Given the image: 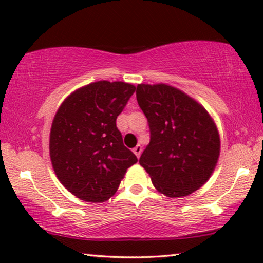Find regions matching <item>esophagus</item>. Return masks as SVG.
I'll return each mask as SVG.
<instances>
[{
  "label": "esophagus",
  "instance_id": "obj_1",
  "mask_svg": "<svg viewBox=\"0 0 263 263\" xmlns=\"http://www.w3.org/2000/svg\"><path fill=\"white\" fill-rule=\"evenodd\" d=\"M133 152L135 153V156L136 157H140V154H141V152H142V146H140V145H138V146H135L134 148H133Z\"/></svg>",
  "mask_w": 263,
  "mask_h": 263
}]
</instances>
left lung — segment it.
I'll return each mask as SVG.
<instances>
[{"instance_id":"obj_1","label":"left lung","mask_w":263,"mask_h":263,"mask_svg":"<svg viewBox=\"0 0 263 263\" xmlns=\"http://www.w3.org/2000/svg\"><path fill=\"white\" fill-rule=\"evenodd\" d=\"M136 99L151 132L139 163L156 189L168 197H182L201 188L220 153L217 125L207 110L165 84L138 85Z\"/></svg>"}]
</instances>
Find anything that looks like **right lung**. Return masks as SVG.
Listing matches in <instances>:
<instances>
[{"instance_id": "1", "label": "right lung", "mask_w": 263, "mask_h": 263, "mask_svg": "<svg viewBox=\"0 0 263 263\" xmlns=\"http://www.w3.org/2000/svg\"><path fill=\"white\" fill-rule=\"evenodd\" d=\"M134 92L135 86L127 82H92L68 96L57 110L50 158L60 182L80 200H109L127 168L138 161L116 127Z\"/></svg>"}]
</instances>
